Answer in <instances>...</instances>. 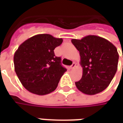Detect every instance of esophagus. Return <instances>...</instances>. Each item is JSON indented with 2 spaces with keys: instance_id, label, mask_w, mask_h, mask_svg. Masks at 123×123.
<instances>
[{
  "instance_id": "esophagus-1",
  "label": "esophagus",
  "mask_w": 123,
  "mask_h": 123,
  "mask_svg": "<svg viewBox=\"0 0 123 123\" xmlns=\"http://www.w3.org/2000/svg\"><path fill=\"white\" fill-rule=\"evenodd\" d=\"M76 64L75 62H73L72 65H71V67H70V68H71V69H74L75 67H76Z\"/></svg>"
}]
</instances>
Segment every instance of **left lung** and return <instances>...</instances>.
<instances>
[{"mask_svg":"<svg viewBox=\"0 0 123 123\" xmlns=\"http://www.w3.org/2000/svg\"><path fill=\"white\" fill-rule=\"evenodd\" d=\"M71 41L80 52L83 68L82 77L75 82L76 86L87 95H95L105 90L117 70L119 54L115 46L96 35L72 39Z\"/></svg>","mask_w":123,"mask_h":123,"instance_id":"8db88e82","label":"left lung"}]
</instances>
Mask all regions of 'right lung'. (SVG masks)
I'll return each mask as SVG.
<instances>
[{"mask_svg":"<svg viewBox=\"0 0 123 123\" xmlns=\"http://www.w3.org/2000/svg\"><path fill=\"white\" fill-rule=\"evenodd\" d=\"M62 39L49 34H38L22 43L14 56L15 72L24 88L30 92L43 95L55 90L67 69L54 49Z\"/></svg>","mask_w":123,"mask_h":123,"instance_id":"1","label":"right lung"}]
</instances>
